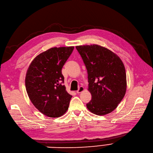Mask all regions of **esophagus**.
Wrapping results in <instances>:
<instances>
[{
  "label": "esophagus",
  "instance_id": "obj_1",
  "mask_svg": "<svg viewBox=\"0 0 153 153\" xmlns=\"http://www.w3.org/2000/svg\"><path fill=\"white\" fill-rule=\"evenodd\" d=\"M84 90V87H82V86H80V87L79 88V89L76 91V92L77 93V94H79V93H81V92H82Z\"/></svg>",
  "mask_w": 153,
  "mask_h": 153
}]
</instances>
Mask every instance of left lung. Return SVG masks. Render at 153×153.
Instances as JSON below:
<instances>
[{"label": "left lung", "mask_w": 153, "mask_h": 153, "mask_svg": "<svg viewBox=\"0 0 153 153\" xmlns=\"http://www.w3.org/2000/svg\"><path fill=\"white\" fill-rule=\"evenodd\" d=\"M88 71L92 99L87 108L103 116L113 111L125 96L127 82L124 65L115 53L93 44L76 47Z\"/></svg>", "instance_id": "1"}]
</instances>
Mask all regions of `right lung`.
<instances>
[{"mask_svg":"<svg viewBox=\"0 0 153 153\" xmlns=\"http://www.w3.org/2000/svg\"><path fill=\"white\" fill-rule=\"evenodd\" d=\"M74 47L52 48L36 56L26 73L25 88L32 103L50 117L62 116L72 96L66 91L62 68Z\"/></svg>","mask_w":153,"mask_h":153,"instance_id":"obj_1","label":"right lung"}]
</instances>
